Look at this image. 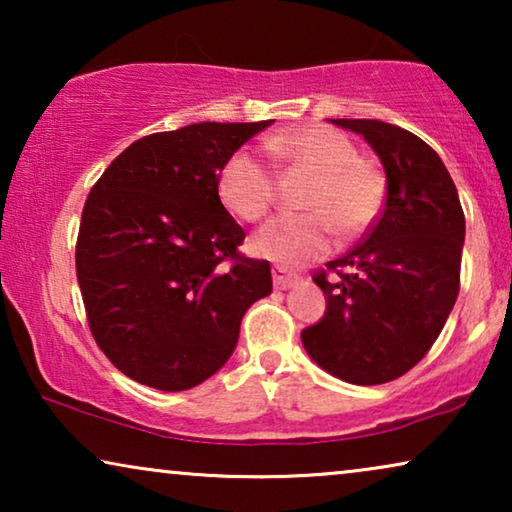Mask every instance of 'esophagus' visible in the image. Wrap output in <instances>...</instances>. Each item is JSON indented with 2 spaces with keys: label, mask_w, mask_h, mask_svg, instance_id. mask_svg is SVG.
I'll return each instance as SVG.
<instances>
[{
  "label": "esophagus",
  "mask_w": 512,
  "mask_h": 512,
  "mask_svg": "<svg viewBox=\"0 0 512 512\" xmlns=\"http://www.w3.org/2000/svg\"><path fill=\"white\" fill-rule=\"evenodd\" d=\"M272 279H275V289H291V286H296L300 282L296 272L286 270L282 265H275V268H272Z\"/></svg>",
  "instance_id": "34e87169"
}]
</instances>
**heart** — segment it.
Returning a JSON list of instances; mask_svg holds the SVG:
<instances>
[{"label": "heart", "mask_w": 512, "mask_h": 512, "mask_svg": "<svg viewBox=\"0 0 512 512\" xmlns=\"http://www.w3.org/2000/svg\"><path fill=\"white\" fill-rule=\"evenodd\" d=\"M265 151L310 174L312 184L300 198L305 212L277 216L254 235L263 258L296 265L321 254L333 230L352 240L380 216L387 179L342 132L326 125L277 132L265 139ZM219 198L242 221L256 223L275 205V179L261 160L235 151L219 172Z\"/></svg>", "instance_id": "heart-1"}]
</instances>
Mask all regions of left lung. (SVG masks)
<instances>
[{
	"mask_svg": "<svg viewBox=\"0 0 512 512\" xmlns=\"http://www.w3.org/2000/svg\"><path fill=\"white\" fill-rule=\"evenodd\" d=\"M361 135L387 174V200L363 242L317 272L326 312L300 333L319 368L384 384L417 366L459 296L466 221L457 186L429 144L375 118H333Z\"/></svg>",
	"mask_w": 512,
	"mask_h": 512,
	"instance_id": "1",
	"label": "left lung"
}]
</instances>
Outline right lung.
<instances>
[{
  "label": "right lung",
  "mask_w": 512,
  "mask_h": 512,
  "mask_svg": "<svg viewBox=\"0 0 512 512\" xmlns=\"http://www.w3.org/2000/svg\"><path fill=\"white\" fill-rule=\"evenodd\" d=\"M272 121L193 123L132 142L90 191L76 277L93 338L130 380L198 387L230 359L244 312L270 296L268 261L219 198L226 160Z\"/></svg>",
  "instance_id": "1"
}]
</instances>
